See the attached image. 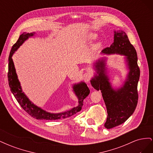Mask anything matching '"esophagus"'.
Wrapping results in <instances>:
<instances>
[{
    "instance_id": "esophagus-1",
    "label": "esophagus",
    "mask_w": 153,
    "mask_h": 153,
    "mask_svg": "<svg viewBox=\"0 0 153 153\" xmlns=\"http://www.w3.org/2000/svg\"><path fill=\"white\" fill-rule=\"evenodd\" d=\"M91 76V74L89 73H85L84 74V75H83L82 78L84 79V80L85 82H88L90 80Z\"/></svg>"
}]
</instances>
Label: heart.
<instances>
[{
  "instance_id": "1",
  "label": "heart",
  "mask_w": 153,
  "mask_h": 153,
  "mask_svg": "<svg viewBox=\"0 0 153 153\" xmlns=\"http://www.w3.org/2000/svg\"><path fill=\"white\" fill-rule=\"evenodd\" d=\"M97 38H98V35H97V34L96 33H89L87 36V39L89 41V42H92V41H95L97 39ZM101 46H102V42L99 41V42H98L96 44L95 48H100Z\"/></svg>"
}]
</instances>
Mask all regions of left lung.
I'll return each instance as SVG.
<instances>
[{
	"mask_svg": "<svg viewBox=\"0 0 153 153\" xmlns=\"http://www.w3.org/2000/svg\"><path fill=\"white\" fill-rule=\"evenodd\" d=\"M101 53L124 55L128 69L123 85L114 89L110 82L106 67L107 58L101 57L93 64L96 73L90 82L95 89L100 90L102 93L108 114L105 127L110 129L124 123L136 108L140 69L137 64L136 50L123 30H114V43L110 47L103 50Z\"/></svg>",
	"mask_w": 153,
	"mask_h": 153,
	"instance_id": "1",
	"label": "left lung"
}]
</instances>
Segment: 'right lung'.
I'll return each mask as SVG.
<instances>
[{
    "instance_id": "1",
    "label": "right lung",
    "mask_w": 153,
    "mask_h": 153,
    "mask_svg": "<svg viewBox=\"0 0 153 153\" xmlns=\"http://www.w3.org/2000/svg\"><path fill=\"white\" fill-rule=\"evenodd\" d=\"M35 32L27 33L24 32L18 38L16 43L13 46L9 56V65H8V73L7 78L11 91L17 101L20 105L22 108L27 113H28L30 116L36 119H44V120H56L61 119H65L72 116L73 115L80 112L83 105V101L86 97L89 94L90 90L88 88L87 84L84 82H80L78 84L73 85V91L75 96L78 98V105L70 110L64 111L60 113H50L41 108V107L34 105L28 98L24 92H23L20 82L18 80L16 69L14 65V62L12 59L13 55L16 51L20 48V46L25 41L30 37L34 36Z\"/></svg>"
}]
</instances>
